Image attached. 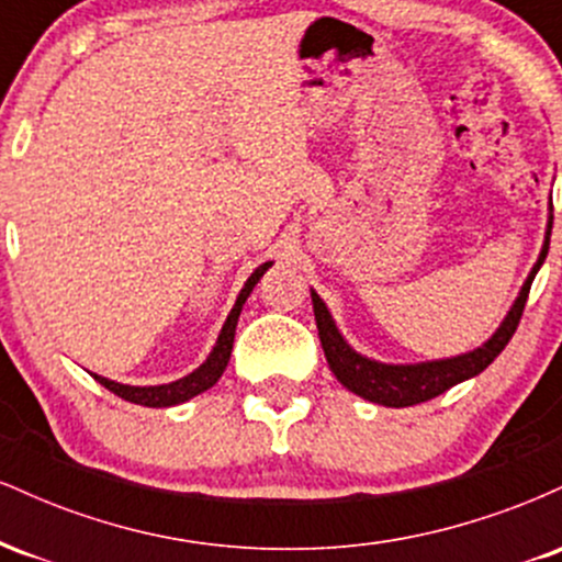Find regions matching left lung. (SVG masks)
Returning a JSON list of instances; mask_svg holds the SVG:
<instances>
[{
	"label": "left lung",
	"instance_id": "8db88e82",
	"mask_svg": "<svg viewBox=\"0 0 562 562\" xmlns=\"http://www.w3.org/2000/svg\"><path fill=\"white\" fill-rule=\"evenodd\" d=\"M550 235H552V216L547 224L544 245H541V254L537 263H533L531 274L520 288L518 299H515L513 308L507 312L505 322L496 327V333L486 340L481 348L470 353H460V357L451 359H436V362H420V364H383L375 359H367L362 353L353 351L346 344L344 335L338 333L335 322L327 312L325 301L319 299L312 290V303H314V319H317V330L322 348H325L327 364H330L333 375L346 385L348 391L357 393V396L367 398V402H375L383 406H412L423 404L436 398L438 393L449 391L451 385L462 383V380L475 378L479 372L486 370L488 364L505 351L515 330H518V322L524 317L528 290H531L533 277H537L539 267L547 259V250H550Z\"/></svg>",
	"mask_w": 562,
	"mask_h": 562
}]
</instances>
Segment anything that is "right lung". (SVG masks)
<instances>
[{
  "instance_id": "1",
  "label": "right lung",
  "mask_w": 562,
  "mask_h": 562,
  "mask_svg": "<svg viewBox=\"0 0 562 562\" xmlns=\"http://www.w3.org/2000/svg\"><path fill=\"white\" fill-rule=\"evenodd\" d=\"M269 267H272V261L261 263V267L248 277V282H245L240 295H237L235 306H232L227 322H224L222 333H218L214 351H211V357L205 359V362L200 364L195 372H190L187 378H179V380H173V383H166V385H124V383H115V380H108L100 375H94V380L100 385H105L108 391H113L115 396L126 398V402H132V404H142V406H173V404L187 402V398L198 396V393L209 391L211 385L222 378V372L227 370L232 344H235V327H237V319H240L243 303L248 301L250 290L256 288V282L261 280L263 272H267Z\"/></svg>"
}]
</instances>
